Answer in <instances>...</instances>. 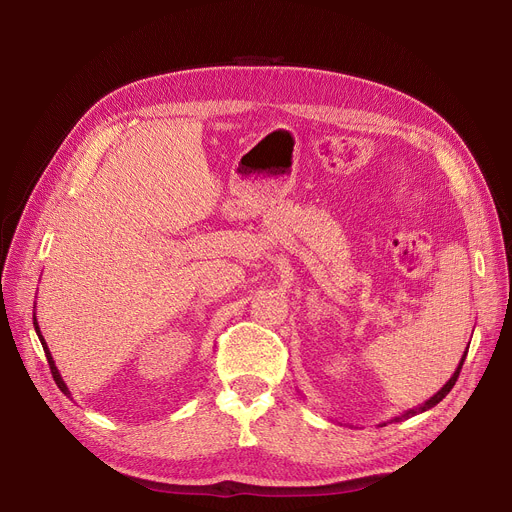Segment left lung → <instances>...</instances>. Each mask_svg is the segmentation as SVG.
Masks as SVG:
<instances>
[{
    "instance_id": "1",
    "label": "left lung",
    "mask_w": 512,
    "mask_h": 512,
    "mask_svg": "<svg viewBox=\"0 0 512 512\" xmlns=\"http://www.w3.org/2000/svg\"><path fill=\"white\" fill-rule=\"evenodd\" d=\"M468 346H470V344H468ZM466 354H468V350H466ZM466 354L461 356V361H459V365H457V369H455V374L451 376V380H448V382L442 386V389H440L436 395L429 397V399L425 401V404H421V406H418V408H412V410L404 412V414H401V416H395L393 421H406V418H410V416H414V414H421V412H427V410H431L433 406H438L440 401H442V399H444L448 393H451V389H453V386H455V382H457V378H459L461 365H463V361H466Z\"/></svg>"
}]
</instances>
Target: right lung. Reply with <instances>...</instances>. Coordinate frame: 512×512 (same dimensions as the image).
Returning <instances> with one entry per match:
<instances>
[{"instance_id":"1","label":"right lung","mask_w":512,"mask_h":512,"mask_svg":"<svg viewBox=\"0 0 512 512\" xmlns=\"http://www.w3.org/2000/svg\"><path fill=\"white\" fill-rule=\"evenodd\" d=\"M34 327H36V333H38V339H40V344H42V348H44V354H46V361H49V367H51V374H53V380H55V384L59 386V391L64 393L66 397H70L72 393H70V389L66 386V382H64V378H61V374H59V369H57V365H55V361H53V356H51V350H49V346H46V342H44V337H42V333H40V327H38V322H36V314H34Z\"/></svg>"}]
</instances>
